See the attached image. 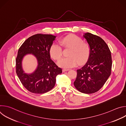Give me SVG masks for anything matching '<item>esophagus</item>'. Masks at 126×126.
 Wrapping results in <instances>:
<instances>
[{"mask_svg": "<svg viewBox=\"0 0 126 126\" xmlns=\"http://www.w3.org/2000/svg\"><path fill=\"white\" fill-rule=\"evenodd\" d=\"M70 69H63V70H62V71H63V72H65V71H68V70H69Z\"/></svg>", "mask_w": 126, "mask_h": 126, "instance_id": "esophagus-1", "label": "esophagus"}]
</instances>
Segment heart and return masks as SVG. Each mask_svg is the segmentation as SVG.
I'll return each instance as SVG.
<instances>
[{
    "label": "heart",
    "mask_w": 126,
    "mask_h": 126,
    "mask_svg": "<svg viewBox=\"0 0 126 126\" xmlns=\"http://www.w3.org/2000/svg\"><path fill=\"white\" fill-rule=\"evenodd\" d=\"M60 44L66 48H70L68 57L63 58L58 62V65L62 67L69 68L75 66L78 62L82 63L86 61L90 54V48L89 45L83 42L77 36L71 34L61 38ZM51 57L55 60H59L62 56V49L60 45L53 43L49 49Z\"/></svg>",
    "instance_id": "heart-1"
}]
</instances>
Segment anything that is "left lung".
Masks as SVG:
<instances>
[{"instance_id":"left-lung-1","label":"left lung","mask_w":126,"mask_h":126,"mask_svg":"<svg viewBox=\"0 0 126 126\" xmlns=\"http://www.w3.org/2000/svg\"><path fill=\"white\" fill-rule=\"evenodd\" d=\"M83 37L90 52L87 63L77 70L74 85L79 92L92 94L98 91L110 76L112 57L108 46L101 37L89 32L85 33Z\"/></svg>"}]
</instances>
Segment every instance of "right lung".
<instances>
[{"label": "right lung", "mask_w": 126, "mask_h": 126, "mask_svg": "<svg viewBox=\"0 0 126 126\" xmlns=\"http://www.w3.org/2000/svg\"><path fill=\"white\" fill-rule=\"evenodd\" d=\"M55 36L37 34L26 39L19 48L16 59V72L20 82L30 92L35 94L46 93L54 87L56 76L62 73L51 59L49 49ZM32 53L37 59V69L31 74L24 73L22 66L23 57Z\"/></svg>", "instance_id": "obj_1"}]
</instances>
